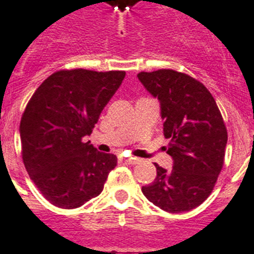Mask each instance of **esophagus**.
Listing matches in <instances>:
<instances>
[{"mask_svg": "<svg viewBox=\"0 0 254 254\" xmlns=\"http://www.w3.org/2000/svg\"><path fill=\"white\" fill-rule=\"evenodd\" d=\"M121 162H124V164H127V165H135L138 164V158H125V157H121L120 158Z\"/></svg>", "mask_w": 254, "mask_h": 254, "instance_id": "esophagus-1", "label": "esophagus"}]
</instances>
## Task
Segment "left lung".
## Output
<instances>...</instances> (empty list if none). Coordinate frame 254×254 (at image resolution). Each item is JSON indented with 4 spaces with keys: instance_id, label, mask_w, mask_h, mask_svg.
Masks as SVG:
<instances>
[{
    "instance_id": "left-lung-1",
    "label": "left lung",
    "mask_w": 254,
    "mask_h": 254,
    "mask_svg": "<svg viewBox=\"0 0 254 254\" xmlns=\"http://www.w3.org/2000/svg\"><path fill=\"white\" fill-rule=\"evenodd\" d=\"M161 105L173 170L154 164L157 176L143 187L147 199L166 212H188L212 193L222 166L228 130L215 98L197 79L171 69L138 74Z\"/></svg>"
}]
</instances>
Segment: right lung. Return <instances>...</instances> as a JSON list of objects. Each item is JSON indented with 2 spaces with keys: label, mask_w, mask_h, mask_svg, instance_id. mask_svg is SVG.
I'll return each mask as SVG.
<instances>
[{
  "label": "right lung",
  "mask_w": 254,
  "mask_h": 254,
  "mask_svg": "<svg viewBox=\"0 0 254 254\" xmlns=\"http://www.w3.org/2000/svg\"><path fill=\"white\" fill-rule=\"evenodd\" d=\"M125 78V71L59 70L34 92L20 121L25 169L46 199L78 208L103 190L118 165L84 138Z\"/></svg>",
  "instance_id": "right-lung-1"
}]
</instances>
